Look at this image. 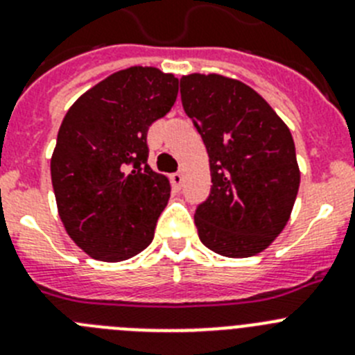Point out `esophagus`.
<instances>
[{
    "label": "esophagus",
    "mask_w": 355,
    "mask_h": 355,
    "mask_svg": "<svg viewBox=\"0 0 355 355\" xmlns=\"http://www.w3.org/2000/svg\"><path fill=\"white\" fill-rule=\"evenodd\" d=\"M171 183L174 188H181V184H183V172H175V174H172Z\"/></svg>",
    "instance_id": "34e87169"
}]
</instances>
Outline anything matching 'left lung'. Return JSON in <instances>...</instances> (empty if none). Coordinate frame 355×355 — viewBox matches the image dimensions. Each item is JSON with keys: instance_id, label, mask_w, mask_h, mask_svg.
Wrapping results in <instances>:
<instances>
[{"instance_id": "8db88e82", "label": "left lung", "mask_w": 355, "mask_h": 355, "mask_svg": "<svg viewBox=\"0 0 355 355\" xmlns=\"http://www.w3.org/2000/svg\"><path fill=\"white\" fill-rule=\"evenodd\" d=\"M181 99L209 156L211 193L196 211L200 241L225 258H250L288 224L300 184L290 128L249 85L187 74Z\"/></svg>"}]
</instances>
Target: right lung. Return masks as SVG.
Returning <instances> with one entry per match:
<instances>
[{
    "label": "right lung",
    "instance_id": "1",
    "mask_svg": "<svg viewBox=\"0 0 355 355\" xmlns=\"http://www.w3.org/2000/svg\"><path fill=\"white\" fill-rule=\"evenodd\" d=\"M178 78L156 67L110 74L78 97L51 156L56 208L72 241L99 261H124L155 238L171 183L147 165V130L171 112Z\"/></svg>",
    "mask_w": 355,
    "mask_h": 355
}]
</instances>
